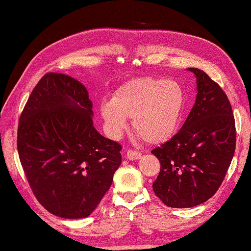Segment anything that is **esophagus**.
<instances>
[{
	"label": "esophagus",
	"instance_id": "esophagus-1",
	"mask_svg": "<svg viewBox=\"0 0 251 251\" xmlns=\"http://www.w3.org/2000/svg\"><path fill=\"white\" fill-rule=\"evenodd\" d=\"M126 157L127 159H129V160H138L141 157V153L135 149H129L126 153Z\"/></svg>",
	"mask_w": 251,
	"mask_h": 251
}]
</instances>
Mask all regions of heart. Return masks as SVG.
<instances>
[{"mask_svg": "<svg viewBox=\"0 0 251 251\" xmlns=\"http://www.w3.org/2000/svg\"><path fill=\"white\" fill-rule=\"evenodd\" d=\"M185 107V92L176 81L141 76L122 84L111 102L101 104L100 111L113 137L126 127V117L141 139L158 144L176 133Z\"/></svg>", "mask_w": 251, "mask_h": 251, "instance_id": "1", "label": "heart"}]
</instances>
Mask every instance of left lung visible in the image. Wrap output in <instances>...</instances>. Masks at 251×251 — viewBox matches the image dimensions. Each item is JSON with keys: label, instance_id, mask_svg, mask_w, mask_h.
<instances>
[{"label": "left lung", "instance_id": "8db88e82", "mask_svg": "<svg viewBox=\"0 0 251 251\" xmlns=\"http://www.w3.org/2000/svg\"><path fill=\"white\" fill-rule=\"evenodd\" d=\"M197 75L198 95L181 129L151 153L160 161L154 194L167 206H197L220 189L233 160L236 126L233 110L220 84L203 70Z\"/></svg>", "mask_w": 251, "mask_h": 251}]
</instances>
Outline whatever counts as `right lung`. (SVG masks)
<instances>
[{
    "label": "right lung",
    "mask_w": 251,
    "mask_h": 251,
    "mask_svg": "<svg viewBox=\"0 0 251 251\" xmlns=\"http://www.w3.org/2000/svg\"><path fill=\"white\" fill-rule=\"evenodd\" d=\"M85 86L48 72L31 91L17 128V151L31 191L53 215L89 216L111 188L122 146L93 127Z\"/></svg>",
    "instance_id": "obj_1"
}]
</instances>
